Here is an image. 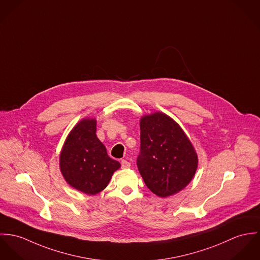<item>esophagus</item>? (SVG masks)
<instances>
[{"mask_svg": "<svg viewBox=\"0 0 260 260\" xmlns=\"http://www.w3.org/2000/svg\"><path fill=\"white\" fill-rule=\"evenodd\" d=\"M120 164H121V169H123V170H126V169L131 168V164L125 159H122Z\"/></svg>", "mask_w": 260, "mask_h": 260, "instance_id": "esophagus-1", "label": "esophagus"}]
</instances>
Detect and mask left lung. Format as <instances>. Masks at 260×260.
<instances>
[{"label": "left lung", "mask_w": 260, "mask_h": 260, "mask_svg": "<svg viewBox=\"0 0 260 260\" xmlns=\"http://www.w3.org/2000/svg\"><path fill=\"white\" fill-rule=\"evenodd\" d=\"M138 169L145 185L159 198L183 189L199 166L198 153L180 125L171 116L155 112L142 116Z\"/></svg>", "instance_id": "left-lung-1"}]
</instances>
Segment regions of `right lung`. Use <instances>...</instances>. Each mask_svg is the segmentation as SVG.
I'll return each mask as SVG.
<instances>
[{"label":"right lung","instance_id":"add662e5","mask_svg":"<svg viewBox=\"0 0 260 260\" xmlns=\"http://www.w3.org/2000/svg\"><path fill=\"white\" fill-rule=\"evenodd\" d=\"M96 119H81L68 135L59 153V170L77 190L93 196L104 190L120 164L108 155L98 139Z\"/></svg>","mask_w":260,"mask_h":260}]
</instances>
